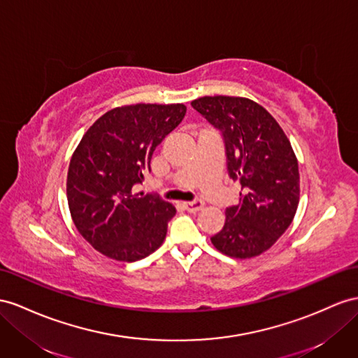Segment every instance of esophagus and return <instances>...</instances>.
I'll list each match as a JSON object with an SVG mask.
<instances>
[{"label": "esophagus", "instance_id": "esophagus-1", "mask_svg": "<svg viewBox=\"0 0 358 358\" xmlns=\"http://www.w3.org/2000/svg\"><path fill=\"white\" fill-rule=\"evenodd\" d=\"M182 207H185L187 212H190V213H196L204 207V201L203 199H195V201H192V203H185V204H182Z\"/></svg>", "mask_w": 358, "mask_h": 358}]
</instances>
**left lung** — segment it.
Segmentation results:
<instances>
[{"instance_id":"left-lung-1","label":"left lung","mask_w":358,"mask_h":358,"mask_svg":"<svg viewBox=\"0 0 358 358\" xmlns=\"http://www.w3.org/2000/svg\"><path fill=\"white\" fill-rule=\"evenodd\" d=\"M190 104L222 133L228 176L242 186L239 204L225 210V225L212 243L228 257L260 255L295 217L299 203L296 155L273 116L252 99L216 95Z\"/></svg>"}]
</instances>
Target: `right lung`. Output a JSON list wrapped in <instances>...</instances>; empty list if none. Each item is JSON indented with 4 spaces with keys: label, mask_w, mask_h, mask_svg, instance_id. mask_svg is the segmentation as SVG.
Listing matches in <instances>:
<instances>
[{
    "label": "right lung",
    "mask_w": 358,
    "mask_h": 358,
    "mask_svg": "<svg viewBox=\"0 0 358 358\" xmlns=\"http://www.w3.org/2000/svg\"><path fill=\"white\" fill-rule=\"evenodd\" d=\"M186 115L185 104H133L108 110L71 157L66 195L78 233L108 259L136 262L163 243L177 213L168 201L134 194L151 172L152 152Z\"/></svg>",
    "instance_id": "obj_1"
}]
</instances>
